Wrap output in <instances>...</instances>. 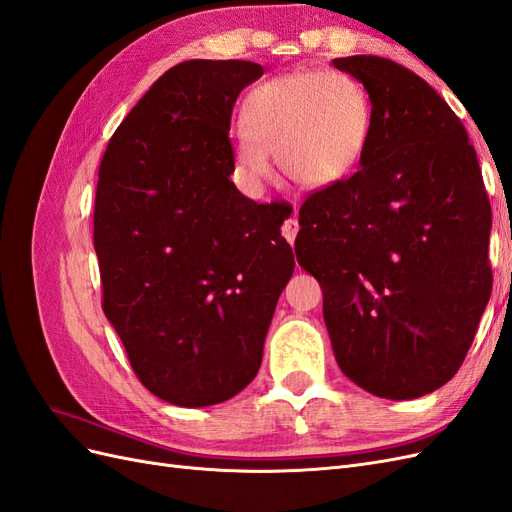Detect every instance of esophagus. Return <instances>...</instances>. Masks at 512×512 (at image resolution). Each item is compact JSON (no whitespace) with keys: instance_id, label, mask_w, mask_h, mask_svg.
Wrapping results in <instances>:
<instances>
[{"instance_id":"esophagus-1","label":"esophagus","mask_w":512,"mask_h":512,"mask_svg":"<svg viewBox=\"0 0 512 512\" xmlns=\"http://www.w3.org/2000/svg\"><path fill=\"white\" fill-rule=\"evenodd\" d=\"M294 213H297V209H294ZM297 232H299V222L294 220V218H290V220H286L284 222V226H282V235L286 237V241L292 245L294 243V239H297Z\"/></svg>"}]
</instances>
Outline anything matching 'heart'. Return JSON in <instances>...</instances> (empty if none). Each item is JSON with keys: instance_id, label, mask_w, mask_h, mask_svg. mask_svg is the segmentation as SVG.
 <instances>
[{"instance_id": "b5f03b06", "label": "heart", "mask_w": 512, "mask_h": 512, "mask_svg": "<svg viewBox=\"0 0 512 512\" xmlns=\"http://www.w3.org/2000/svg\"><path fill=\"white\" fill-rule=\"evenodd\" d=\"M371 100L346 72L303 70L275 76L245 98L235 158L243 175H267L275 153L282 173L305 188L344 179L361 162L371 134Z\"/></svg>"}]
</instances>
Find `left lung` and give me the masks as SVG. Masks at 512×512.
Returning a JSON list of instances; mask_svg holds the SVG:
<instances>
[{
	"instance_id": "left-lung-1",
	"label": "left lung",
	"mask_w": 512,
	"mask_h": 512,
	"mask_svg": "<svg viewBox=\"0 0 512 512\" xmlns=\"http://www.w3.org/2000/svg\"><path fill=\"white\" fill-rule=\"evenodd\" d=\"M333 66L365 87L371 134L361 168L303 203L294 252L339 369L416 399L457 374L489 303V198L466 128L421 76L376 55Z\"/></svg>"
}]
</instances>
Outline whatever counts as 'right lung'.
Returning <instances> with one entry per match:
<instances>
[{"label": "right lung", "mask_w": 512, "mask_h": 512, "mask_svg": "<svg viewBox=\"0 0 512 512\" xmlns=\"http://www.w3.org/2000/svg\"><path fill=\"white\" fill-rule=\"evenodd\" d=\"M241 59L164 72L121 121L100 164L94 245L102 309L134 374L181 408L215 406L250 384L277 299L294 271L290 209L230 181L228 138Z\"/></svg>", "instance_id": "add662e5"}]
</instances>
